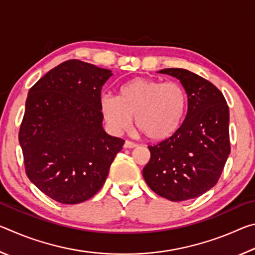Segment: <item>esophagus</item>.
<instances>
[{"label":"esophagus","instance_id":"34e87169","mask_svg":"<svg viewBox=\"0 0 255 255\" xmlns=\"http://www.w3.org/2000/svg\"><path fill=\"white\" fill-rule=\"evenodd\" d=\"M135 147H137V144L132 143V141H129V140L125 141L124 148H135Z\"/></svg>","mask_w":255,"mask_h":255}]
</instances>
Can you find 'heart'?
I'll return each instance as SVG.
<instances>
[{"label":"heart","instance_id":"obj_1","mask_svg":"<svg viewBox=\"0 0 255 255\" xmlns=\"http://www.w3.org/2000/svg\"><path fill=\"white\" fill-rule=\"evenodd\" d=\"M100 108L111 131L135 126L150 141L171 138L182 126L188 111V96L178 82L136 77L122 86L118 97L102 94Z\"/></svg>","mask_w":255,"mask_h":255}]
</instances>
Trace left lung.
I'll return each instance as SVG.
<instances>
[{
  "mask_svg": "<svg viewBox=\"0 0 255 255\" xmlns=\"http://www.w3.org/2000/svg\"><path fill=\"white\" fill-rule=\"evenodd\" d=\"M157 73L173 76L188 96V111L175 135L148 146L143 176L155 193L184 201L208 191L221 176L231 153L230 110L223 93L204 77L183 68Z\"/></svg>",
  "mask_w": 255,
  "mask_h": 255,
  "instance_id": "obj_1",
  "label": "left lung"
}]
</instances>
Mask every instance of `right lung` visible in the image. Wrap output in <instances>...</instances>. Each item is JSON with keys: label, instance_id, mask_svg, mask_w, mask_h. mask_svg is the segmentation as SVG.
I'll list each match as a JSON object with an SVG mask.
<instances>
[{"label": "right lung", "instance_id": "right-lung-1", "mask_svg": "<svg viewBox=\"0 0 255 255\" xmlns=\"http://www.w3.org/2000/svg\"><path fill=\"white\" fill-rule=\"evenodd\" d=\"M110 70L71 59L29 90L19 141L25 173L60 204L75 205L101 189L125 140L102 127L103 84Z\"/></svg>", "mask_w": 255, "mask_h": 255}]
</instances>
